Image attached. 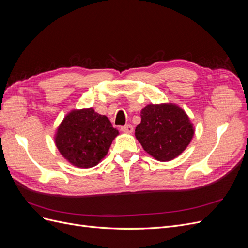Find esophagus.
<instances>
[{
	"label": "esophagus",
	"instance_id": "1",
	"mask_svg": "<svg viewBox=\"0 0 248 248\" xmlns=\"http://www.w3.org/2000/svg\"><path fill=\"white\" fill-rule=\"evenodd\" d=\"M121 130L125 133H132L133 132V126L132 125H125L121 127Z\"/></svg>",
	"mask_w": 248,
	"mask_h": 248
}]
</instances>
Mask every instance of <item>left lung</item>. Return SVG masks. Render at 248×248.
I'll return each instance as SVG.
<instances>
[{
  "label": "left lung",
  "mask_w": 248,
  "mask_h": 248,
  "mask_svg": "<svg viewBox=\"0 0 248 248\" xmlns=\"http://www.w3.org/2000/svg\"><path fill=\"white\" fill-rule=\"evenodd\" d=\"M136 138L158 161H170L190 144L194 127L186 112L174 103L148 104L140 111Z\"/></svg>",
  "instance_id": "8db88e82"
}]
</instances>
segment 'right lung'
<instances>
[{"label":"right lung","instance_id":"add662e5","mask_svg":"<svg viewBox=\"0 0 248 248\" xmlns=\"http://www.w3.org/2000/svg\"><path fill=\"white\" fill-rule=\"evenodd\" d=\"M118 134L108 118L97 114L93 108L73 109L57 128L55 144L72 166L89 169L106 157Z\"/></svg>","mask_w":248,"mask_h":248}]
</instances>
